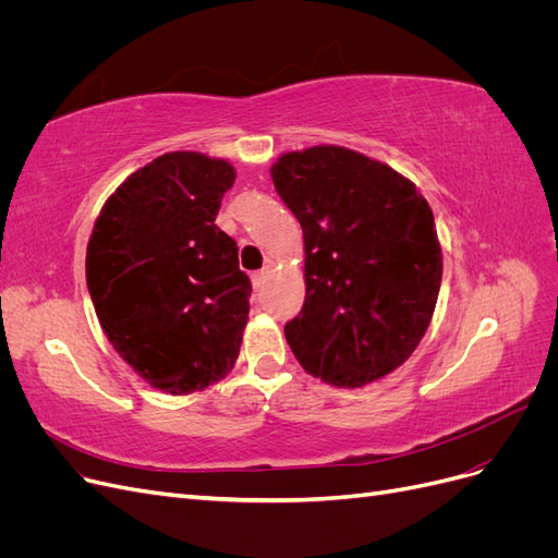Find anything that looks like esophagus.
I'll return each mask as SVG.
<instances>
[{
	"label": "esophagus",
	"mask_w": 558,
	"mask_h": 558,
	"mask_svg": "<svg viewBox=\"0 0 558 558\" xmlns=\"http://www.w3.org/2000/svg\"><path fill=\"white\" fill-rule=\"evenodd\" d=\"M267 275H269V272H267V269H260V272H253V277H251V281H253V289H256V291H258V289H260V286L265 283Z\"/></svg>",
	"instance_id": "1"
}]
</instances>
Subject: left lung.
<instances>
[{"label":"left lung","instance_id":"8db88e82","mask_svg":"<svg viewBox=\"0 0 558 558\" xmlns=\"http://www.w3.org/2000/svg\"><path fill=\"white\" fill-rule=\"evenodd\" d=\"M269 174L305 238V305L283 328L298 363L347 388L391 375L440 293L426 197L393 167L332 144L283 154Z\"/></svg>","mask_w":558,"mask_h":558}]
</instances>
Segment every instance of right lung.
<instances>
[{
  "mask_svg": "<svg viewBox=\"0 0 558 558\" xmlns=\"http://www.w3.org/2000/svg\"><path fill=\"white\" fill-rule=\"evenodd\" d=\"M228 160L174 150L130 174L99 211L86 281L109 342L162 393L223 379L240 356L251 281L216 214Z\"/></svg>",
  "mask_w": 558,
  "mask_h": 558,
  "instance_id": "right-lung-1",
  "label": "right lung"
}]
</instances>
